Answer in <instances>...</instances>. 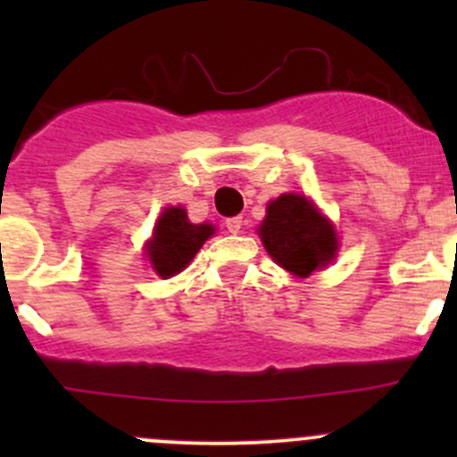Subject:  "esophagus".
<instances>
[{
    "instance_id": "esophagus-1",
    "label": "esophagus",
    "mask_w": 457,
    "mask_h": 457,
    "mask_svg": "<svg viewBox=\"0 0 457 457\" xmlns=\"http://www.w3.org/2000/svg\"><path fill=\"white\" fill-rule=\"evenodd\" d=\"M225 228H228V232L238 234V232H241V228H243V219H241V216H232V219L225 220Z\"/></svg>"
}]
</instances>
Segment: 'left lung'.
Instances as JSON below:
<instances>
[{"label": "left lung", "mask_w": 457, "mask_h": 457, "mask_svg": "<svg viewBox=\"0 0 457 457\" xmlns=\"http://www.w3.org/2000/svg\"><path fill=\"white\" fill-rule=\"evenodd\" d=\"M258 234L267 254L303 278L327 265L338 247L329 220L301 195H283L271 201Z\"/></svg>", "instance_id": "obj_1"}]
</instances>
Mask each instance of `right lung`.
Instances as JSON below:
<instances>
[{
  "instance_id": "right-lung-1",
  "label": "right lung",
  "mask_w": 457,
  "mask_h": 457,
  "mask_svg": "<svg viewBox=\"0 0 457 457\" xmlns=\"http://www.w3.org/2000/svg\"><path fill=\"white\" fill-rule=\"evenodd\" d=\"M212 234V225H192L183 207H168L156 220L152 241L147 243V258L156 274L168 278L187 267Z\"/></svg>"
}]
</instances>
